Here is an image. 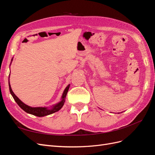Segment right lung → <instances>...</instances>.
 <instances>
[{
	"label": "right lung",
	"instance_id": "1",
	"mask_svg": "<svg viewBox=\"0 0 155 155\" xmlns=\"http://www.w3.org/2000/svg\"><path fill=\"white\" fill-rule=\"evenodd\" d=\"M69 87H70V85H68L66 87V88L64 89V91L63 94V96H62V100L59 103H58V104L54 105V107L51 109H48L46 107H30L28 105L25 104L24 103L18 99V98L15 96V94L13 93V92L12 91V89L11 88L10 81H9V88H10V92L11 93V94L12 95L14 100L16 101L18 105L19 106L22 110H24L25 112H26L27 113H29V114H33V115L36 116H39V117L50 115L51 114L54 113V112H58V110H59L61 109L62 107L63 106V105L64 104V101H65L64 99H65V97H66Z\"/></svg>",
	"mask_w": 155,
	"mask_h": 155
}]
</instances>
